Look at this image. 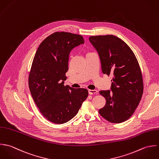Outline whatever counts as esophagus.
Returning a JSON list of instances; mask_svg holds the SVG:
<instances>
[{"label":"esophagus","instance_id":"1","mask_svg":"<svg viewBox=\"0 0 159 159\" xmlns=\"http://www.w3.org/2000/svg\"><path fill=\"white\" fill-rule=\"evenodd\" d=\"M89 93L90 95H93V94H97L98 91L96 90H89Z\"/></svg>","mask_w":159,"mask_h":159}]
</instances>
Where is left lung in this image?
I'll return each instance as SVG.
<instances>
[{"label": "left lung", "mask_w": 159, "mask_h": 159, "mask_svg": "<svg viewBox=\"0 0 159 159\" xmlns=\"http://www.w3.org/2000/svg\"><path fill=\"white\" fill-rule=\"evenodd\" d=\"M89 40L98 53L102 73L113 75L111 90L99 92L106 102L99 113L112 123L126 121L134 113L143 93L137 59L127 43L115 35L90 36Z\"/></svg>", "instance_id": "obj_1"}]
</instances>
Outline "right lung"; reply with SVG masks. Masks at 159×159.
<instances>
[{
  "instance_id": "right-lung-1",
  "label": "right lung",
  "mask_w": 159,
  "mask_h": 159,
  "mask_svg": "<svg viewBox=\"0 0 159 159\" xmlns=\"http://www.w3.org/2000/svg\"><path fill=\"white\" fill-rule=\"evenodd\" d=\"M84 43L82 35L57 32L39 45L29 77L32 98L42 114L49 121L64 124L77 114L89 92L85 89L64 86L70 51Z\"/></svg>"
}]
</instances>
